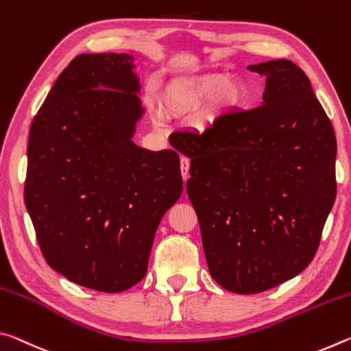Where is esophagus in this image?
<instances>
[{
  "label": "esophagus",
  "instance_id": "obj_1",
  "mask_svg": "<svg viewBox=\"0 0 351 351\" xmlns=\"http://www.w3.org/2000/svg\"><path fill=\"white\" fill-rule=\"evenodd\" d=\"M189 170H190V161L187 158H181V175H182V180L187 181L189 178Z\"/></svg>",
  "mask_w": 351,
  "mask_h": 351
}]
</instances>
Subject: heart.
Listing matches in <instances>:
<instances>
[{
	"label": "heart",
	"mask_w": 351,
	"mask_h": 351,
	"mask_svg": "<svg viewBox=\"0 0 351 351\" xmlns=\"http://www.w3.org/2000/svg\"><path fill=\"white\" fill-rule=\"evenodd\" d=\"M213 97V104L219 108L239 105L245 99V86L237 77L210 74L199 79L184 82L171 88L167 97L170 112H186Z\"/></svg>",
	"instance_id": "heart-1"
}]
</instances>
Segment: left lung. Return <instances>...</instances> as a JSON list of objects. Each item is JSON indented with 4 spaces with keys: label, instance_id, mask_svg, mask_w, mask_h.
<instances>
[{
    "label": "left lung",
    "instance_id": "1",
    "mask_svg": "<svg viewBox=\"0 0 351 351\" xmlns=\"http://www.w3.org/2000/svg\"><path fill=\"white\" fill-rule=\"evenodd\" d=\"M249 71L266 77L260 106L230 110L204 133H173L190 158L209 272L237 294L300 274L336 199V134L310 79L283 58Z\"/></svg>",
    "mask_w": 351,
    "mask_h": 351
}]
</instances>
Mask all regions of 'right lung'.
Instances as JSON below:
<instances>
[{"label": "right lung", "instance_id": "add662e5", "mask_svg": "<svg viewBox=\"0 0 351 351\" xmlns=\"http://www.w3.org/2000/svg\"><path fill=\"white\" fill-rule=\"evenodd\" d=\"M130 54H82L34 117L26 209L47 265L121 293L147 274L159 221L182 193L180 156L132 141L144 114Z\"/></svg>", "mask_w": 351, "mask_h": 351}]
</instances>
